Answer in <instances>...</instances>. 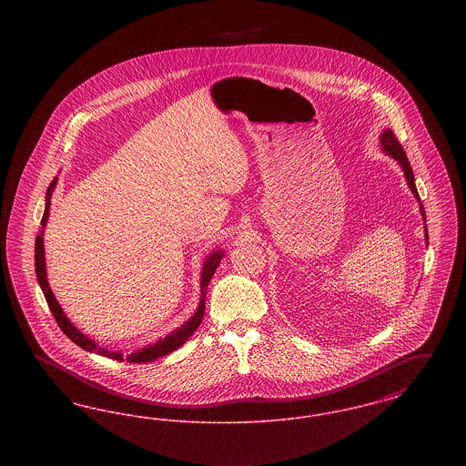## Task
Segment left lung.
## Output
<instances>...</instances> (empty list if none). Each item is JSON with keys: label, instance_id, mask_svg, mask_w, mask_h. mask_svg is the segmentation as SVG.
Wrapping results in <instances>:
<instances>
[{"label": "left lung", "instance_id": "obj_1", "mask_svg": "<svg viewBox=\"0 0 466 466\" xmlns=\"http://www.w3.org/2000/svg\"><path fill=\"white\" fill-rule=\"evenodd\" d=\"M379 145H380V150L386 154V156L395 158L403 171V177L405 181L412 192V196L416 198V200L420 202V211H421L422 222H424V239H426V246H428V228H426V215H424V208H422L421 199H420V194H418V188H416V181H414V173H412V167H410V162L405 156L401 145L397 139V136L393 134L391 129H386L384 133L379 136Z\"/></svg>", "mask_w": 466, "mask_h": 466}]
</instances>
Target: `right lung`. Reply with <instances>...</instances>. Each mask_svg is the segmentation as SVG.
I'll use <instances>...</instances> for the list:
<instances>
[{
	"label": "right lung",
	"mask_w": 466,
	"mask_h": 466,
	"mask_svg": "<svg viewBox=\"0 0 466 466\" xmlns=\"http://www.w3.org/2000/svg\"><path fill=\"white\" fill-rule=\"evenodd\" d=\"M57 185V177H54V181L48 185L46 188V196H45V211L44 218H42V230L40 234L36 236V241H35V270H36V278H38V283H40V289L44 291L45 300L48 304V308L52 310L57 325L61 327V330L66 333L67 337L76 344L80 346L82 350L89 351V353H96L99 356H106L111 360H118V361H124L127 360L129 363H148V361H154L157 358H162V356L169 355L173 353L177 348H181L188 337L192 333L196 332L199 329L200 321H202V316H204V302H206V291H208V285L217 270V267L220 266L222 262L223 255L225 251L223 249H213L204 264L200 268V299L199 306L196 312L181 325L177 327V330H173L171 333H167L164 339H158L154 344H148L141 350H136L133 353L126 355L122 350H113V348H106V346H101L97 344L96 340H92L90 337H87L86 333L80 332L66 316L65 309L61 308V304L57 302L54 291L50 289L48 285V279H46V264H45V246H44V232L45 227H46V220H48V213H50V199H52V192Z\"/></svg>",
	"instance_id": "1"
}]
</instances>
